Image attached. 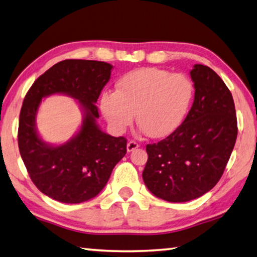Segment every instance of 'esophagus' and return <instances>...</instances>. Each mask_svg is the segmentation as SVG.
Masks as SVG:
<instances>
[{
  "instance_id": "esophagus-1",
  "label": "esophagus",
  "mask_w": 257,
  "mask_h": 257,
  "mask_svg": "<svg viewBox=\"0 0 257 257\" xmlns=\"http://www.w3.org/2000/svg\"><path fill=\"white\" fill-rule=\"evenodd\" d=\"M138 147H139L138 143L134 142V141H130V142H128V144H127V151L128 152H133V151H135L136 149H138Z\"/></svg>"
}]
</instances>
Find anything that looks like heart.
Masks as SVG:
<instances>
[{"label":"heart","instance_id":"heart-1","mask_svg":"<svg viewBox=\"0 0 257 257\" xmlns=\"http://www.w3.org/2000/svg\"><path fill=\"white\" fill-rule=\"evenodd\" d=\"M193 95L194 86L182 73L143 68L121 78L116 90L104 92L101 108L116 134L124 133L133 124L136 113L142 133L164 138L180 127Z\"/></svg>","mask_w":257,"mask_h":257}]
</instances>
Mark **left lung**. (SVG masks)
Instances as JSON below:
<instances>
[{
    "label": "left lung",
    "mask_w": 257,
    "mask_h": 257,
    "mask_svg": "<svg viewBox=\"0 0 257 257\" xmlns=\"http://www.w3.org/2000/svg\"><path fill=\"white\" fill-rule=\"evenodd\" d=\"M195 96L184 122L158 144L146 145L149 159L143 171L147 188L172 203L198 198L214 187L237 139L232 95L211 68L190 70Z\"/></svg>",
    "instance_id": "obj_1"
}]
</instances>
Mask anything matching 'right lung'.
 <instances>
[{"instance_id":"add662e5","label":"right lung","mask_w":257,"mask_h":257,"mask_svg":"<svg viewBox=\"0 0 257 257\" xmlns=\"http://www.w3.org/2000/svg\"><path fill=\"white\" fill-rule=\"evenodd\" d=\"M112 68L102 61H61L38 77L26 94L19 116L20 155L35 186L52 199L77 204L97 196L127 153V139L102 132L96 123L95 103ZM54 93L77 99L83 112L80 130L61 146L43 141L36 128L41 99Z\"/></svg>"}]
</instances>
